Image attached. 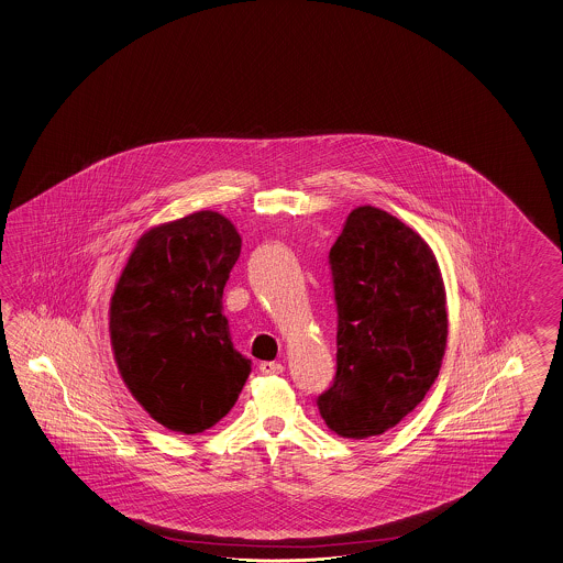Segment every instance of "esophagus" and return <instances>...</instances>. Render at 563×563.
Returning a JSON list of instances; mask_svg holds the SVG:
<instances>
[{"label":"esophagus","mask_w":563,"mask_h":563,"mask_svg":"<svg viewBox=\"0 0 563 563\" xmlns=\"http://www.w3.org/2000/svg\"><path fill=\"white\" fill-rule=\"evenodd\" d=\"M258 368H261L262 374H283V371H285V366L280 362H261Z\"/></svg>","instance_id":"esophagus-1"}]
</instances>
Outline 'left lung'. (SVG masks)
<instances>
[{
    "label": "left lung",
    "instance_id": "8db88e82",
    "mask_svg": "<svg viewBox=\"0 0 563 563\" xmlns=\"http://www.w3.org/2000/svg\"><path fill=\"white\" fill-rule=\"evenodd\" d=\"M330 262L338 372L317 407L340 438L383 435L439 376L448 345L441 268L419 233L372 206L347 216Z\"/></svg>",
    "mask_w": 563,
    "mask_h": 563
}]
</instances>
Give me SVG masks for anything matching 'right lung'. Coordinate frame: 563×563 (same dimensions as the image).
<instances>
[{"instance_id":"add662e5","label":"right lung","mask_w":563,"mask_h":563,"mask_svg":"<svg viewBox=\"0 0 563 563\" xmlns=\"http://www.w3.org/2000/svg\"><path fill=\"white\" fill-rule=\"evenodd\" d=\"M242 238L218 211H195L137 238L110 301L113 360L137 405L183 435L232 411L250 360L233 350L223 287Z\"/></svg>"}]
</instances>
